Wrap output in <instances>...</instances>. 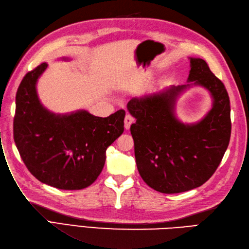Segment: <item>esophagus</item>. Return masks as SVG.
I'll return each instance as SVG.
<instances>
[{
    "instance_id": "34e87169",
    "label": "esophagus",
    "mask_w": 249,
    "mask_h": 249,
    "mask_svg": "<svg viewBox=\"0 0 249 249\" xmlns=\"http://www.w3.org/2000/svg\"><path fill=\"white\" fill-rule=\"evenodd\" d=\"M134 122V119H133V117L131 116V115H129V114H127L126 116H125V119H124V126H125V129L126 130H128L130 128V126H131V124Z\"/></svg>"
}]
</instances>
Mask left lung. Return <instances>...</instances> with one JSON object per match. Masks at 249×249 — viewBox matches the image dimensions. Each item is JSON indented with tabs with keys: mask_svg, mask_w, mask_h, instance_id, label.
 <instances>
[{
	"mask_svg": "<svg viewBox=\"0 0 249 249\" xmlns=\"http://www.w3.org/2000/svg\"><path fill=\"white\" fill-rule=\"evenodd\" d=\"M187 85L171 86L127 103L136 119L130 127L136 166L142 180L162 194L199 187L218 167L231 138L229 94L199 58H189ZM192 85L211 93L213 107L200 122L183 124L175 116L179 95Z\"/></svg>",
	"mask_w": 249,
	"mask_h": 249,
	"instance_id": "obj_1",
	"label": "left lung"
}]
</instances>
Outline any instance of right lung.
Instances as JSON below:
<instances>
[{"mask_svg":"<svg viewBox=\"0 0 249 249\" xmlns=\"http://www.w3.org/2000/svg\"><path fill=\"white\" fill-rule=\"evenodd\" d=\"M62 60H68L62 58ZM47 64L25 75L17 93L13 121L15 145L36 179L64 189H83L97 179L106 151L124 131L125 110L107 118L79 109L54 114L40 102L36 85Z\"/></svg>","mask_w":249,"mask_h":249,"instance_id":"right-lung-1","label":"right lung"}]
</instances>
